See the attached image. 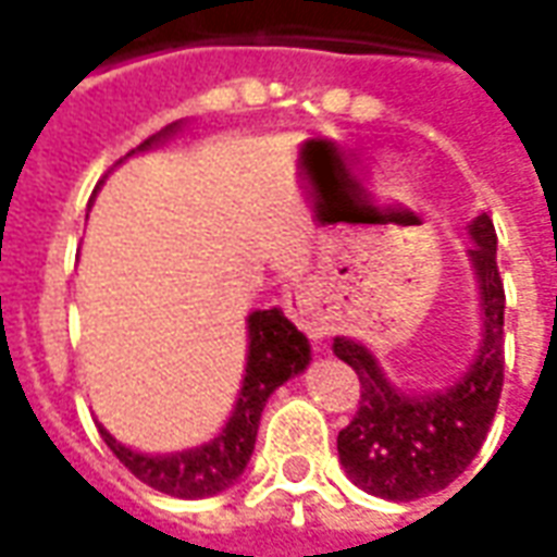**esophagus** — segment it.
I'll use <instances>...</instances> for the list:
<instances>
[{
  "mask_svg": "<svg viewBox=\"0 0 557 557\" xmlns=\"http://www.w3.org/2000/svg\"><path fill=\"white\" fill-rule=\"evenodd\" d=\"M295 319H301V315H298V310H295ZM307 331H310V337H313V339H322V327L307 325Z\"/></svg>",
  "mask_w": 557,
  "mask_h": 557,
  "instance_id": "obj_1",
  "label": "esophagus"
}]
</instances>
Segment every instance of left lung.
Listing matches in <instances>:
<instances>
[{
	"mask_svg": "<svg viewBox=\"0 0 557 557\" xmlns=\"http://www.w3.org/2000/svg\"><path fill=\"white\" fill-rule=\"evenodd\" d=\"M468 262L480 289V346L459 382L403 391L363 343L334 339V355L361 379L358 411L337 435L339 462L355 486L387 502H414L450 486L478 456L504 385V283L490 214L468 226Z\"/></svg>",
	"mask_w": 557,
	"mask_h": 557,
	"instance_id": "1",
	"label": "left lung"
}]
</instances>
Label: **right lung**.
I'll return each instance as SVG.
<instances>
[{"label":"right lung","mask_w":557,"mask_h":557,"mask_svg":"<svg viewBox=\"0 0 557 557\" xmlns=\"http://www.w3.org/2000/svg\"><path fill=\"white\" fill-rule=\"evenodd\" d=\"M175 131H182L178 122H172L160 134L148 137L134 151H148L151 146L170 139ZM247 339L250 343H247L242 394H238V403H235L226 426L208 444L178 450V454L151 456L131 450L122 442H115L103 426H98L107 447L119 456V462L134 478L148 483L151 490L166 492L175 498H208V495L230 490L232 483L242 478L250 456H253L259 418H262L268 397L283 382H289L292 375L304 373L310 363V343L277 307L247 315Z\"/></svg>","instance_id":"add662e5"}]
</instances>
